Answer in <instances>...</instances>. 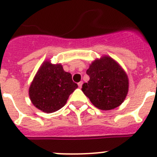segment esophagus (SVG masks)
<instances>
[{"instance_id":"esophagus-1","label":"esophagus","mask_w":157,"mask_h":157,"mask_svg":"<svg viewBox=\"0 0 157 157\" xmlns=\"http://www.w3.org/2000/svg\"><path fill=\"white\" fill-rule=\"evenodd\" d=\"M82 84H83L82 82H79L78 83V87H79V88H82Z\"/></svg>"}]
</instances>
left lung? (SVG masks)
I'll use <instances>...</instances> for the list:
<instances>
[{"instance_id":"obj_1","label":"left lung","mask_w":157,"mask_h":157,"mask_svg":"<svg viewBox=\"0 0 157 157\" xmlns=\"http://www.w3.org/2000/svg\"><path fill=\"white\" fill-rule=\"evenodd\" d=\"M86 74L90 80L83 84L82 90L94 106L107 111L123 103L128 93V78L112 58L105 56L95 59Z\"/></svg>"}]
</instances>
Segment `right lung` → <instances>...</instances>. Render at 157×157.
<instances>
[{
    "instance_id": "right-lung-1",
    "label": "right lung",
    "mask_w": 157,
    "mask_h": 157,
    "mask_svg": "<svg viewBox=\"0 0 157 157\" xmlns=\"http://www.w3.org/2000/svg\"><path fill=\"white\" fill-rule=\"evenodd\" d=\"M78 85L61 64L45 61L30 84L29 96L34 106L46 113L58 111L67 103Z\"/></svg>"
}]
</instances>
